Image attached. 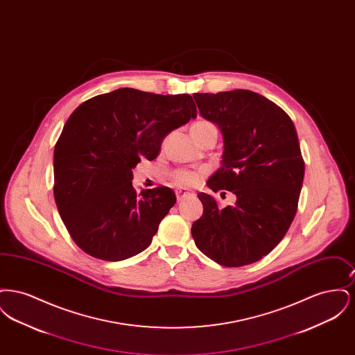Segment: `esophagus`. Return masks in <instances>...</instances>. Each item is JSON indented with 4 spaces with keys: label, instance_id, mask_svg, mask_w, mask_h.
Wrapping results in <instances>:
<instances>
[{
    "label": "esophagus",
    "instance_id": "1",
    "mask_svg": "<svg viewBox=\"0 0 355 355\" xmlns=\"http://www.w3.org/2000/svg\"><path fill=\"white\" fill-rule=\"evenodd\" d=\"M175 194H177V200L178 201H182V200H185L186 197H189V196H191V193H189V191H185V190H177L175 191Z\"/></svg>",
    "mask_w": 355,
    "mask_h": 355
}]
</instances>
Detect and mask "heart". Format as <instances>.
<instances>
[{
	"label": "heart",
	"instance_id": "obj_1",
	"mask_svg": "<svg viewBox=\"0 0 355 355\" xmlns=\"http://www.w3.org/2000/svg\"><path fill=\"white\" fill-rule=\"evenodd\" d=\"M213 125L210 122H206V121H198L196 122L193 126H191V133H198V132H202L207 128H211ZM174 181L181 186H193L197 181H198V175L193 171H186V170H181V171H177L174 174Z\"/></svg>",
	"mask_w": 355,
	"mask_h": 355
}]
</instances>
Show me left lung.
Segmentation results:
<instances>
[{"mask_svg":"<svg viewBox=\"0 0 355 355\" xmlns=\"http://www.w3.org/2000/svg\"><path fill=\"white\" fill-rule=\"evenodd\" d=\"M193 97L223 137L220 169L206 185L214 193L232 191L236 200L220 209L200 193L203 214L191 236L222 266L250 265L281 242L297 213L304 164L295 126L278 105L250 90Z\"/></svg>","mask_w":355,"mask_h":355,"instance_id":"1","label":"left lung"}]
</instances>
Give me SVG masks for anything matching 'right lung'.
<instances>
[{
  "label": "right lung",
  "instance_id": "obj_1",
  "mask_svg": "<svg viewBox=\"0 0 355 355\" xmlns=\"http://www.w3.org/2000/svg\"><path fill=\"white\" fill-rule=\"evenodd\" d=\"M196 117L189 94L132 87L96 96L71 113L54 148V200L81 250L116 262L149 248L177 198L166 186L137 194L132 169L141 158L154 159L162 139Z\"/></svg>",
  "mask_w": 355,
  "mask_h": 355
}]
</instances>
